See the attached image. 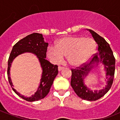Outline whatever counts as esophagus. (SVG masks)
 I'll list each match as a JSON object with an SVG mask.
<instances>
[{
    "label": "esophagus",
    "instance_id": "esophagus-1",
    "mask_svg": "<svg viewBox=\"0 0 120 120\" xmlns=\"http://www.w3.org/2000/svg\"><path fill=\"white\" fill-rule=\"evenodd\" d=\"M63 68H64V67L59 66V67H58V71H60L62 70L63 69Z\"/></svg>",
    "mask_w": 120,
    "mask_h": 120
}]
</instances>
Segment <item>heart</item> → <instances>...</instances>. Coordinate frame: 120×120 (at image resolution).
Segmentation results:
<instances>
[{"label":"heart","instance_id":"1","mask_svg":"<svg viewBox=\"0 0 120 120\" xmlns=\"http://www.w3.org/2000/svg\"><path fill=\"white\" fill-rule=\"evenodd\" d=\"M96 50V42L91 38L68 37L60 39L55 47H49L47 53L55 63H59L63 56H67L70 65L78 66L88 61Z\"/></svg>","mask_w":120,"mask_h":120}]
</instances>
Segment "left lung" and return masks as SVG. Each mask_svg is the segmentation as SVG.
Masks as SVG:
<instances>
[{
	"label": "left lung",
	"instance_id": "left-lung-1",
	"mask_svg": "<svg viewBox=\"0 0 120 120\" xmlns=\"http://www.w3.org/2000/svg\"><path fill=\"white\" fill-rule=\"evenodd\" d=\"M88 30L97 43L98 52L93 55L91 61L90 62L83 64L81 66L75 69L72 68L71 86L76 94L81 98L89 101H96L105 96L111 88L115 74V59L113 52L107 41L93 30L91 29H88ZM100 62L104 64L107 71V85L103 90L93 92L84 85L83 79L94 67V64L96 63L98 65Z\"/></svg>",
	"mask_w": 120,
	"mask_h": 120
}]
</instances>
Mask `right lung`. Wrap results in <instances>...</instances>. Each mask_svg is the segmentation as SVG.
Segmentation results:
<instances>
[{"label":"right lung","instance_id":"obj_1","mask_svg":"<svg viewBox=\"0 0 120 120\" xmlns=\"http://www.w3.org/2000/svg\"><path fill=\"white\" fill-rule=\"evenodd\" d=\"M49 44L45 43L43 35L38 33H33L19 41L12 47L8 61V79L11 86L12 87L10 77V67L12 61L18 55L24 52H32L37 56L43 70L40 85L37 91L29 97H24L12 88L14 91L19 97L27 101H38L44 98L49 93L55 77L58 73V65H53L45 59L46 52Z\"/></svg>","mask_w":120,"mask_h":120}]
</instances>
